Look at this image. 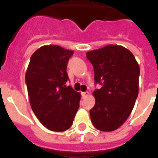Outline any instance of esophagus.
Segmentation results:
<instances>
[{"instance_id":"esophagus-1","label":"esophagus","mask_w":158,"mask_h":158,"mask_svg":"<svg viewBox=\"0 0 158 158\" xmlns=\"http://www.w3.org/2000/svg\"><path fill=\"white\" fill-rule=\"evenodd\" d=\"M81 94H82V97H83V98H85V97H87V96H89V92H82Z\"/></svg>"}]
</instances>
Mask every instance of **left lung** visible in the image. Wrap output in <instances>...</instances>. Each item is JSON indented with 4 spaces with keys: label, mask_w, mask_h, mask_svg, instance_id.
Instances as JSON below:
<instances>
[{
    "label": "left lung",
    "mask_w": 158,
    "mask_h": 158,
    "mask_svg": "<svg viewBox=\"0 0 158 158\" xmlns=\"http://www.w3.org/2000/svg\"><path fill=\"white\" fill-rule=\"evenodd\" d=\"M94 66L96 83L94 107L90 110L93 125L103 132L121 127L129 117L138 94L140 69L134 55L122 45L108 44L86 53Z\"/></svg>",
    "instance_id": "1"
}]
</instances>
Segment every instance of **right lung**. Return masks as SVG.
I'll list each match as a JSON object with an SVG mask.
<instances>
[{"instance_id": "right-lung-1", "label": "right lung", "mask_w": 158, "mask_h": 158, "mask_svg": "<svg viewBox=\"0 0 158 158\" xmlns=\"http://www.w3.org/2000/svg\"><path fill=\"white\" fill-rule=\"evenodd\" d=\"M74 51L57 44L44 45L31 55L26 72L29 100L40 122L54 132L73 124L81 94L66 87L67 64Z\"/></svg>"}]
</instances>
